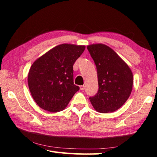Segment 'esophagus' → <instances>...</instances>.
Returning <instances> with one entry per match:
<instances>
[{
	"instance_id": "obj_1",
	"label": "esophagus",
	"mask_w": 157,
	"mask_h": 157,
	"mask_svg": "<svg viewBox=\"0 0 157 157\" xmlns=\"http://www.w3.org/2000/svg\"><path fill=\"white\" fill-rule=\"evenodd\" d=\"M79 88H80L81 90H84L85 89V86L84 85L80 86H79Z\"/></svg>"
}]
</instances>
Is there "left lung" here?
Returning a JSON list of instances; mask_svg holds the SVG:
<instances>
[{"instance_id":"8db88e82","label":"left lung","mask_w":157,"mask_h":157,"mask_svg":"<svg viewBox=\"0 0 157 157\" xmlns=\"http://www.w3.org/2000/svg\"><path fill=\"white\" fill-rule=\"evenodd\" d=\"M98 74V91L90 97L93 107L102 113L114 112L124 105L132 90L133 74L127 63L103 44L88 45Z\"/></svg>"}]
</instances>
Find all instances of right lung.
<instances>
[{
	"mask_svg": "<svg viewBox=\"0 0 157 157\" xmlns=\"http://www.w3.org/2000/svg\"><path fill=\"white\" fill-rule=\"evenodd\" d=\"M86 46L62 44L50 50L33 63L28 82L32 98L49 112L64 110L79 88L73 84V66Z\"/></svg>",
	"mask_w": 157,
	"mask_h": 157,
	"instance_id": "1",
	"label": "right lung"
}]
</instances>
